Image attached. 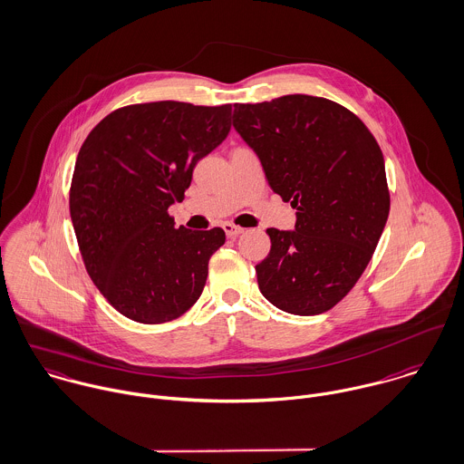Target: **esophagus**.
<instances>
[{"label": "esophagus", "instance_id": "obj_1", "mask_svg": "<svg viewBox=\"0 0 464 464\" xmlns=\"http://www.w3.org/2000/svg\"><path fill=\"white\" fill-rule=\"evenodd\" d=\"M222 227H224V231H226V235H227L229 238H235V237H238V235L244 233V227L235 226V224H229V222H226Z\"/></svg>", "mask_w": 464, "mask_h": 464}]
</instances>
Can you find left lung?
I'll list each match as a JSON object with an SVG mask.
<instances>
[{
	"instance_id": "8db88e82",
	"label": "left lung",
	"mask_w": 464,
	"mask_h": 464,
	"mask_svg": "<svg viewBox=\"0 0 464 464\" xmlns=\"http://www.w3.org/2000/svg\"><path fill=\"white\" fill-rule=\"evenodd\" d=\"M233 127L258 154L273 191L295 208V231L267 229L260 292L279 310L317 315L362 276L389 215L382 150L350 109L286 94L235 103Z\"/></svg>"
}]
</instances>
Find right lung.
Wrapping results in <instances>:
<instances>
[{"instance_id":"right-lung-1","label":"right lung","mask_w":464,"mask_h":464,"mask_svg":"<svg viewBox=\"0 0 464 464\" xmlns=\"http://www.w3.org/2000/svg\"><path fill=\"white\" fill-rule=\"evenodd\" d=\"M231 129V103H134L107 114L81 147L70 215L90 278L125 317L178 319L200 297L220 227H174L198 160Z\"/></svg>"}]
</instances>
